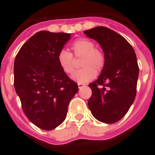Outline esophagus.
Wrapping results in <instances>:
<instances>
[{"label":"esophagus","mask_w":155,"mask_h":155,"mask_svg":"<svg viewBox=\"0 0 155 155\" xmlns=\"http://www.w3.org/2000/svg\"><path fill=\"white\" fill-rule=\"evenodd\" d=\"M78 87L79 88H81V87H84V85H85V84H81V83H78Z\"/></svg>","instance_id":"34e87169"}]
</instances>
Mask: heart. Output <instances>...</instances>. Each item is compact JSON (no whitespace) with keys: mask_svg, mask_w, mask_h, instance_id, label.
Here are the masks:
<instances>
[{"mask_svg":"<svg viewBox=\"0 0 155 155\" xmlns=\"http://www.w3.org/2000/svg\"><path fill=\"white\" fill-rule=\"evenodd\" d=\"M95 45L86 38L77 39L71 45V50L75 57H81L80 66L81 68L72 75V79L78 83H86L94 78L97 72L103 69L105 57L103 52L94 48ZM57 62L64 73L71 74L74 71V59L71 53L62 50L57 54Z\"/></svg>","mask_w":155,"mask_h":155,"instance_id":"heart-1","label":"heart"}]
</instances>
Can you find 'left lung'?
<instances>
[{"instance_id": "left-lung-1", "label": "left lung", "mask_w": 155, "mask_h": 155, "mask_svg": "<svg viewBox=\"0 0 155 155\" xmlns=\"http://www.w3.org/2000/svg\"><path fill=\"white\" fill-rule=\"evenodd\" d=\"M99 43L105 63L96 81L88 84L92 91L87 105L98 121L114 124L128 112L135 99L139 68L134 48L113 30L98 26L84 31Z\"/></svg>"}]
</instances>
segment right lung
<instances>
[{"label":"right lung","mask_w":155,"mask_h":155,"mask_svg":"<svg viewBox=\"0 0 155 155\" xmlns=\"http://www.w3.org/2000/svg\"><path fill=\"white\" fill-rule=\"evenodd\" d=\"M70 38V33L39 31L21 46L14 63V85L25 114L45 130L64 121L70 101L78 91L57 62Z\"/></svg>","instance_id":"right-lung-1"}]
</instances>
